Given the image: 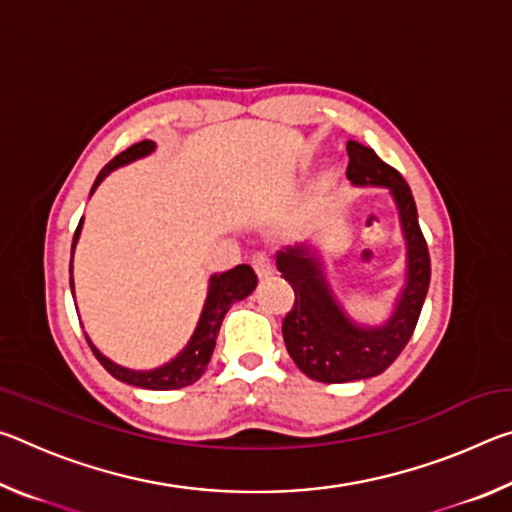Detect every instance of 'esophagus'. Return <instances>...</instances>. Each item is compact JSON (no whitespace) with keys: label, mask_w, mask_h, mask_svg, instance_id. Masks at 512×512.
<instances>
[{"label":"esophagus","mask_w":512,"mask_h":512,"mask_svg":"<svg viewBox=\"0 0 512 512\" xmlns=\"http://www.w3.org/2000/svg\"><path fill=\"white\" fill-rule=\"evenodd\" d=\"M253 268H255V273H257V277L259 280H268V277L273 275V259L268 257L266 253H259V255H255L253 257Z\"/></svg>","instance_id":"esophagus-1"}]
</instances>
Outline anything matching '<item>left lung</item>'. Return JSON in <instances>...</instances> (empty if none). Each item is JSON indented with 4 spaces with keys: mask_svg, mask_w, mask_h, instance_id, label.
Returning a JSON list of instances; mask_svg holds the SVG:
<instances>
[{
    "mask_svg": "<svg viewBox=\"0 0 512 512\" xmlns=\"http://www.w3.org/2000/svg\"><path fill=\"white\" fill-rule=\"evenodd\" d=\"M348 178L352 185L386 187L400 212L406 241V284L391 318L379 327H363L345 314L329 289L323 264L307 246L277 253V268L287 280L296 302L284 316L282 336L296 366L309 379L345 384L381 375L406 348L429 291L431 259L418 223V210L400 171L379 160L359 142H348Z\"/></svg>",
    "mask_w": 512,
    "mask_h": 512,
    "instance_id": "8db88e82",
    "label": "left lung"
}]
</instances>
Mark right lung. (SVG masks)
I'll return each mask as SVG.
<instances>
[{"label": "right lung", "instance_id": "right-lung-1", "mask_svg": "<svg viewBox=\"0 0 512 512\" xmlns=\"http://www.w3.org/2000/svg\"><path fill=\"white\" fill-rule=\"evenodd\" d=\"M153 149H155V142L142 140L133 146H128V149L121 151L119 155H115V158H112L106 167L99 171V176L92 185V192L101 185V180L106 178L110 171H115L117 167H124V164L133 162L137 158H144V155L153 153ZM81 225H83V219L79 221V228L74 232L72 255H74L76 241H79V235H81ZM69 273H72V264H69ZM69 287H72V296H74V277H69ZM255 287H257V275L248 264H239L235 268H230V271L212 275L201 318H198V325L194 329L192 339H189V343L185 345L178 357H173L160 368H153V370L124 368L119 366V363L110 361L108 357H103V354L92 345L88 334H85V339H88L94 357L99 359L101 366L106 368L115 379L137 388H149V391H176V388H185L201 379V375L207 370V363H210V357L216 345V336H219L225 314H228V309L235 305V302L248 298L250 293L255 291Z\"/></svg>", "mask_w": 512, "mask_h": 512}]
</instances>
